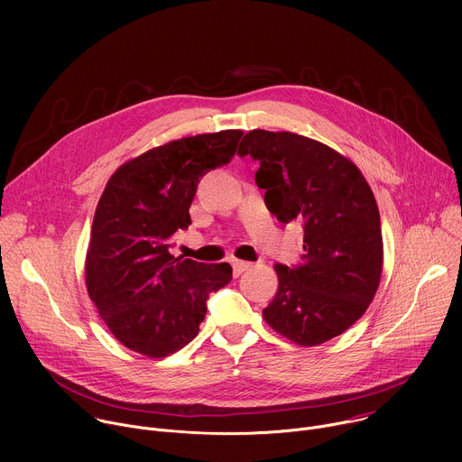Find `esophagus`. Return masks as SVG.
Listing matches in <instances>:
<instances>
[{
	"mask_svg": "<svg viewBox=\"0 0 462 462\" xmlns=\"http://www.w3.org/2000/svg\"><path fill=\"white\" fill-rule=\"evenodd\" d=\"M230 263H232V269H234V276H239V274H243L245 271H248L252 267V263L241 261V259H232Z\"/></svg>",
	"mask_w": 462,
	"mask_h": 462,
	"instance_id": "1",
	"label": "esophagus"
}]
</instances>
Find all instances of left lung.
I'll return each mask as SVG.
<instances>
[{
  "instance_id": "1",
  "label": "left lung",
  "mask_w": 462,
  "mask_h": 462,
  "mask_svg": "<svg viewBox=\"0 0 462 462\" xmlns=\"http://www.w3.org/2000/svg\"><path fill=\"white\" fill-rule=\"evenodd\" d=\"M237 155L259 161L255 182L282 223H303V263L276 265L263 318L312 347L340 337L373 301L383 263L380 214L362 171L342 153L291 131L252 129Z\"/></svg>"
}]
</instances>
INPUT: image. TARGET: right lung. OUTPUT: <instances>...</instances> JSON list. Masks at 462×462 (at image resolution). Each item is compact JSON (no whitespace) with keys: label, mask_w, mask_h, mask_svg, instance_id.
Returning a JSON list of instances; mask_svg holds the SVG:
<instances>
[{"label":"right lung","mask_w":462,"mask_h":462,"mask_svg":"<svg viewBox=\"0 0 462 462\" xmlns=\"http://www.w3.org/2000/svg\"><path fill=\"white\" fill-rule=\"evenodd\" d=\"M243 131L171 141L124 162L97 205L86 255V285L113 337L127 349L164 358L189 344L210 292L232 280L228 263L170 254L189 226L199 179L234 157Z\"/></svg>","instance_id":"add662e5"}]
</instances>
